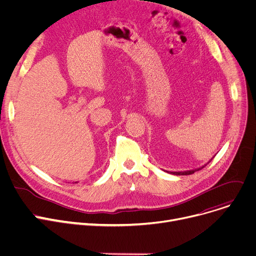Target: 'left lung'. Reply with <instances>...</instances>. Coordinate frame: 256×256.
<instances>
[{
  "label": "left lung",
  "instance_id": "obj_1",
  "mask_svg": "<svg viewBox=\"0 0 256 256\" xmlns=\"http://www.w3.org/2000/svg\"><path fill=\"white\" fill-rule=\"evenodd\" d=\"M211 160H212V159H211ZM211 160H210V161H211ZM210 161H208V162H210ZM208 163H206L204 165H202V166H200V168H195V170H186V172H170V174H176V176H186V174H194V172H196V170H200L204 168Z\"/></svg>",
  "mask_w": 256,
  "mask_h": 256
}]
</instances>
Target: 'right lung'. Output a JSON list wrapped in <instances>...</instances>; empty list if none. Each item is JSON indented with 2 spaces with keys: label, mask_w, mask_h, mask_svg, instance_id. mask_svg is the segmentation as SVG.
Wrapping results in <instances>:
<instances>
[{
  "label": "right lung",
  "mask_w": 256,
  "mask_h": 256,
  "mask_svg": "<svg viewBox=\"0 0 256 256\" xmlns=\"http://www.w3.org/2000/svg\"><path fill=\"white\" fill-rule=\"evenodd\" d=\"M75 183H76V182H75Z\"/></svg>",
  "instance_id": "obj_1"
}]
</instances>
